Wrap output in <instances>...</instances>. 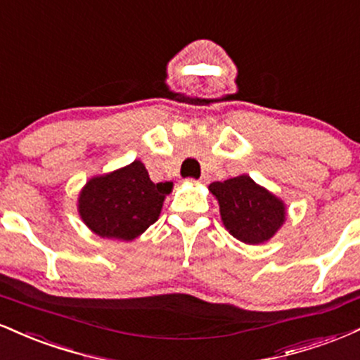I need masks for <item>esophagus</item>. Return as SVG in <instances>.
Here are the masks:
<instances>
[{"mask_svg": "<svg viewBox=\"0 0 360 360\" xmlns=\"http://www.w3.org/2000/svg\"><path fill=\"white\" fill-rule=\"evenodd\" d=\"M206 181H208V176H203V177H201V179H200V183H206Z\"/></svg>", "mask_w": 360, "mask_h": 360, "instance_id": "1", "label": "esophagus"}]
</instances>
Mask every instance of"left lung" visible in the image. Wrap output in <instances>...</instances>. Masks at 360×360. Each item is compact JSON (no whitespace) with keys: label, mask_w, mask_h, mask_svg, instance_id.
<instances>
[{"label":"left lung","mask_w":360,"mask_h":360,"mask_svg":"<svg viewBox=\"0 0 360 360\" xmlns=\"http://www.w3.org/2000/svg\"><path fill=\"white\" fill-rule=\"evenodd\" d=\"M210 193L218 200L225 229L243 243L267 242L286 220V205L247 174L212 183Z\"/></svg>","instance_id":"obj_1"}]
</instances>
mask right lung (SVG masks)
Returning a JSON list of instances; mask_svg holds the SVG:
<instances>
[{"label":"right lung","instance_id":"obj_1","mask_svg":"<svg viewBox=\"0 0 360 360\" xmlns=\"http://www.w3.org/2000/svg\"><path fill=\"white\" fill-rule=\"evenodd\" d=\"M172 183H152L146 166L134 160L110 174L91 177L77 200L86 226L103 238L130 242L157 221Z\"/></svg>","mask_w":360,"mask_h":360}]
</instances>
